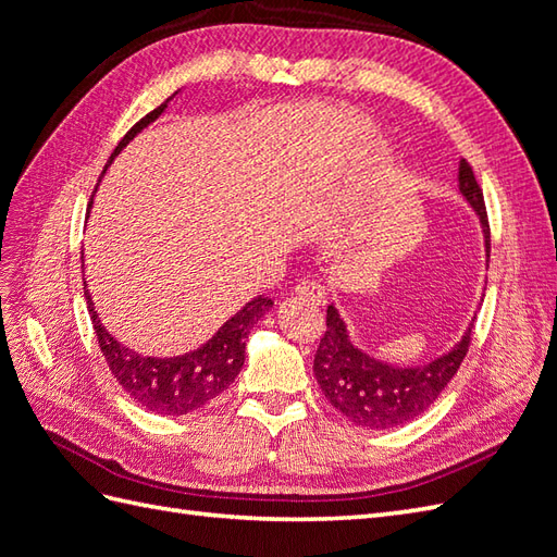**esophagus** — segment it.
<instances>
[{"mask_svg":"<svg viewBox=\"0 0 557 557\" xmlns=\"http://www.w3.org/2000/svg\"><path fill=\"white\" fill-rule=\"evenodd\" d=\"M295 295L301 297V299L313 301V305H318V307H323L325 301H327L325 288L320 283H315V281H301L297 288H295Z\"/></svg>","mask_w":557,"mask_h":557,"instance_id":"esophagus-1","label":"esophagus"}]
</instances>
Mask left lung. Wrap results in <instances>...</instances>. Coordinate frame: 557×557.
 <instances>
[{
    "mask_svg": "<svg viewBox=\"0 0 557 557\" xmlns=\"http://www.w3.org/2000/svg\"><path fill=\"white\" fill-rule=\"evenodd\" d=\"M460 193L481 218L487 258H491V225L483 201V190L467 160L460 162ZM471 327L462 334L446 356L420 367H395L369 358L348 339L339 311L327 307V330L313 358V374L320 391L336 411L356 425L369 430H391L425 413L442 395L467 356Z\"/></svg>",
    "mask_w": 557,
    "mask_h": 557,
    "instance_id": "1",
    "label": "left lung"
}]
</instances>
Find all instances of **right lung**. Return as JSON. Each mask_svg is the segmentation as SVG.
<instances>
[{"label": "right lung", "mask_w": 557, "mask_h": 557, "mask_svg": "<svg viewBox=\"0 0 557 557\" xmlns=\"http://www.w3.org/2000/svg\"><path fill=\"white\" fill-rule=\"evenodd\" d=\"M166 102L144 115L125 137L117 141L109 162L134 139V134L141 132L148 123L164 111ZM88 299V311L92 318V330L97 344L102 348V356L111 369L113 379L123 385V391L139 401L141 407L164 416H183L205 407L234 383L242 372L246 360V339L250 327L272 309L274 301L269 297H256L227 323L218 330L211 339L181 358H144L127 346L117 344L113 336L102 327L97 311L90 301L88 290L83 288Z\"/></svg>", "instance_id": "right-lung-1"}]
</instances>
